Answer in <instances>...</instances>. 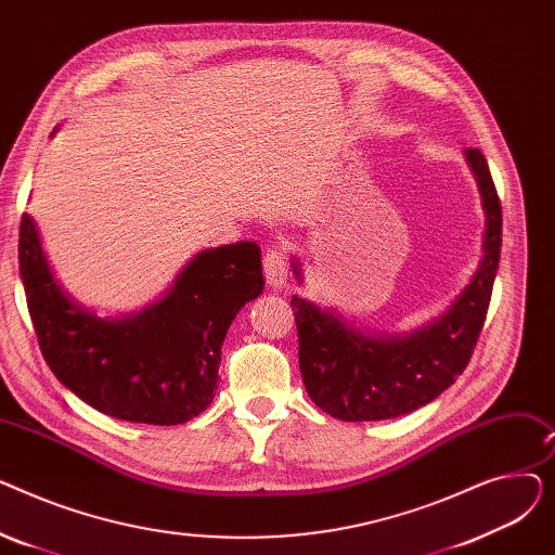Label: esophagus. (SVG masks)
Masks as SVG:
<instances>
[{
  "label": "esophagus",
  "instance_id": "obj_1",
  "mask_svg": "<svg viewBox=\"0 0 555 555\" xmlns=\"http://www.w3.org/2000/svg\"><path fill=\"white\" fill-rule=\"evenodd\" d=\"M262 274L272 287H281L287 281V256L279 245H272L262 254Z\"/></svg>",
  "mask_w": 555,
  "mask_h": 555
}]
</instances>
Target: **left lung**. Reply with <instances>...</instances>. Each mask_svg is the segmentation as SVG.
I'll return each instance as SVG.
<instances>
[{
    "mask_svg": "<svg viewBox=\"0 0 555 555\" xmlns=\"http://www.w3.org/2000/svg\"><path fill=\"white\" fill-rule=\"evenodd\" d=\"M483 209L486 243L470 285L431 326L402 339L366 337L333 312L293 297L299 369L312 402L339 421H383L410 414L443 393L468 366L490 306L502 249V204L479 149L465 151Z\"/></svg>",
    "mask_w": 555,
    "mask_h": 555,
    "instance_id": "left-lung-1",
    "label": "left lung"
}]
</instances>
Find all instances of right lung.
<instances>
[{"instance_id":"obj_1","label":"right lung","mask_w":555,"mask_h":555,"mask_svg":"<svg viewBox=\"0 0 555 555\" xmlns=\"http://www.w3.org/2000/svg\"><path fill=\"white\" fill-rule=\"evenodd\" d=\"M17 251L28 314L53 375L94 410L145 425H182L207 410L227 328L266 285L260 247L227 245L195 256L159 304L103 322L53 281L26 214Z\"/></svg>"}]
</instances>
